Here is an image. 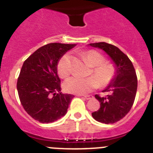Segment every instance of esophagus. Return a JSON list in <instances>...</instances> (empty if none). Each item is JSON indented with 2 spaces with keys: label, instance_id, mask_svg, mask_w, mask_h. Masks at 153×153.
<instances>
[{
  "label": "esophagus",
  "instance_id": "obj_1",
  "mask_svg": "<svg viewBox=\"0 0 153 153\" xmlns=\"http://www.w3.org/2000/svg\"><path fill=\"white\" fill-rule=\"evenodd\" d=\"M83 97H84L86 100H90V99L93 98V96L92 95H86V96H83Z\"/></svg>",
  "mask_w": 153,
  "mask_h": 153
}]
</instances>
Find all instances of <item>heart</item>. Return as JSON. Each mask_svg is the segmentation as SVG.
I'll return each instance as SVG.
<instances>
[{
  "label": "heart",
  "instance_id": "obj_1",
  "mask_svg": "<svg viewBox=\"0 0 153 153\" xmlns=\"http://www.w3.org/2000/svg\"><path fill=\"white\" fill-rule=\"evenodd\" d=\"M83 56L87 60L92 70L87 78L73 76L65 81L63 88L65 91L75 94H84L93 90L106 87L113 82L117 75V67L113 63L105 61V57L98 51L89 50L83 53ZM71 57L69 53L63 55L58 61L56 70L61 78L67 77L71 72Z\"/></svg>",
  "mask_w": 153,
  "mask_h": 153
}]
</instances>
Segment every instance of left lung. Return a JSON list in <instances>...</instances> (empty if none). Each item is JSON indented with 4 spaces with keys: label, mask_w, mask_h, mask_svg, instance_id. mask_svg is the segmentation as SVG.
I'll return each mask as SVG.
<instances>
[{
    "label": "left lung",
    "mask_w": 153,
    "mask_h": 153,
    "mask_svg": "<svg viewBox=\"0 0 153 153\" xmlns=\"http://www.w3.org/2000/svg\"><path fill=\"white\" fill-rule=\"evenodd\" d=\"M103 50L117 65V75L103 92H109L106 97L96 94L100 102L97 111L92 113L97 121L102 123H115L122 120L132 108L137 90L136 70L129 58L118 47L105 42L90 44Z\"/></svg>",
    "instance_id": "1"
}]
</instances>
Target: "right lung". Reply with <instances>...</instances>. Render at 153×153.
Listing matches in <instances>:
<instances>
[{"mask_svg":"<svg viewBox=\"0 0 153 153\" xmlns=\"http://www.w3.org/2000/svg\"><path fill=\"white\" fill-rule=\"evenodd\" d=\"M74 44L51 43L40 47L24 62L17 83L21 105L42 123L59 120L67 113L74 96L60 92L58 60Z\"/></svg>","mask_w":153,"mask_h":153,"instance_id":"right-lung-1","label":"right lung"}]
</instances>
